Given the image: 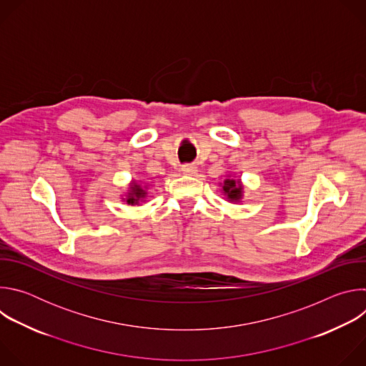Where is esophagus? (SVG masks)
Instances as JSON below:
<instances>
[{
	"instance_id": "1",
	"label": "esophagus",
	"mask_w": 366,
	"mask_h": 366,
	"mask_svg": "<svg viewBox=\"0 0 366 366\" xmlns=\"http://www.w3.org/2000/svg\"><path fill=\"white\" fill-rule=\"evenodd\" d=\"M181 171L185 174V175H194L197 174V167L194 164H187V165H182L181 167Z\"/></svg>"
}]
</instances>
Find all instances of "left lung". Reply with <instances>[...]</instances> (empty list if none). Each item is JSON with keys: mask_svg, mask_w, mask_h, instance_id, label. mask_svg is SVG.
<instances>
[{"mask_svg": "<svg viewBox=\"0 0 366 366\" xmlns=\"http://www.w3.org/2000/svg\"><path fill=\"white\" fill-rule=\"evenodd\" d=\"M240 189H242V185L240 182L237 181H233V179H226L224 181V187H223V191L227 194V197L232 199V201H237L240 198Z\"/></svg>", "mask_w": 366, "mask_h": 366, "instance_id": "obj_1", "label": "left lung"}]
</instances>
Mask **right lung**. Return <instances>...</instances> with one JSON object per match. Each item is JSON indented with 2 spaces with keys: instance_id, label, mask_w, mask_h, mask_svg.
Returning a JSON list of instances; mask_svg holds the SVG:
<instances>
[{
  "instance_id": "1",
  "label": "right lung",
  "mask_w": 366,
  "mask_h": 366,
  "mask_svg": "<svg viewBox=\"0 0 366 366\" xmlns=\"http://www.w3.org/2000/svg\"><path fill=\"white\" fill-rule=\"evenodd\" d=\"M132 189H133V191L129 194L127 202H129V204H137V201H139L142 197H144V191H143L139 185H136V184L132 187Z\"/></svg>"
}]
</instances>
